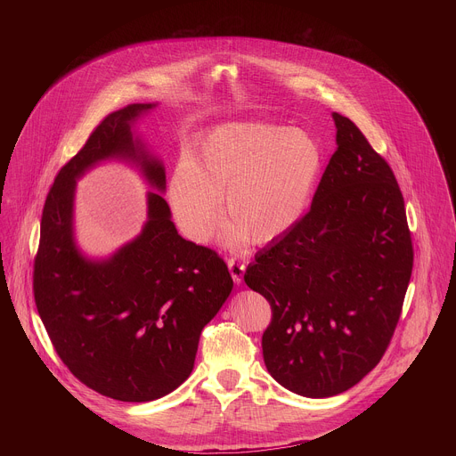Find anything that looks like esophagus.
Listing matches in <instances>:
<instances>
[{
	"label": "esophagus",
	"instance_id": "1",
	"mask_svg": "<svg viewBox=\"0 0 456 456\" xmlns=\"http://www.w3.org/2000/svg\"><path fill=\"white\" fill-rule=\"evenodd\" d=\"M227 265H229V273H231V276H232V281H234L236 285H240L241 280H243V274H245V264L238 262L236 257H229V259H227Z\"/></svg>",
	"mask_w": 456,
	"mask_h": 456
}]
</instances>
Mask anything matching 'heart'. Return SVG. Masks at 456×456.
<instances>
[{
	"mask_svg": "<svg viewBox=\"0 0 456 456\" xmlns=\"http://www.w3.org/2000/svg\"><path fill=\"white\" fill-rule=\"evenodd\" d=\"M322 171L317 141L301 129L262 122L215 127L169 176L167 200L192 241L213 238L222 215L224 241L271 243L303 218Z\"/></svg>",
	"mask_w": 456,
	"mask_h": 456,
	"instance_id": "b5f03b06",
	"label": "heart"
}]
</instances>
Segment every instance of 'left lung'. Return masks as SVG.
Listing matches in <instances>:
<instances>
[{
  "label": "left lung",
  "instance_id": "obj_1",
  "mask_svg": "<svg viewBox=\"0 0 456 456\" xmlns=\"http://www.w3.org/2000/svg\"><path fill=\"white\" fill-rule=\"evenodd\" d=\"M336 144L310 211L245 271L273 319L262 338L269 373L290 392H346L382 359L413 269L404 199L387 162L339 113Z\"/></svg>",
  "mask_w": 456,
  "mask_h": 456
}]
</instances>
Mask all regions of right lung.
Returning <instances> with one entry per match:
<instances>
[{
	"label": "right lung",
	"mask_w": 456,
	"mask_h": 456,
	"mask_svg": "<svg viewBox=\"0 0 456 456\" xmlns=\"http://www.w3.org/2000/svg\"><path fill=\"white\" fill-rule=\"evenodd\" d=\"M153 108L110 113L61 167L34 259L36 306L57 355L83 384L122 403L160 399L189 377L204 327L232 290L224 259L178 234L160 193H149L142 234L110 258L90 260L75 243V183L99 161H132L166 191L164 164L134 132Z\"/></svg>",
	"instance_id": "right-lung-1"
}]
</instances>
